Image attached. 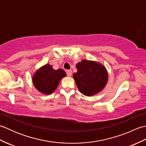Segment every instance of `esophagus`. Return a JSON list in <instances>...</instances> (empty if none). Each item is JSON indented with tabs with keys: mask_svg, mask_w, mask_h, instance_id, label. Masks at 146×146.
Returning <instances> with one entry per match:
<instances>
[{
	"mask_svg": "<svg viewBox=\"0 0 146 146\" xmlns=\"http://www.w3.org/2000/svg\"><path fill=\"white\" fill-rule=\"evenodd\" d=\"M66 74L68 76H71V75H72V71H71V70H66Z\"/></svg>",
	"mask_w": 146,
	"mask_h": 146,
	"instance_id": "obj_1",
	"label": "esophagus"
}]
</instances>
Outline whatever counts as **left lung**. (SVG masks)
<instances>
[{
    "label": "left lung",
    "instance_id": "1",
    "mask_svg": "<svg viewBox=\"0 0 146 146\" xmlns=\"http://www.w3.org/2000/svg\"><path fill=\"white\" fill-rule=\"evenodd\" d=\"M77 72L73 79L79 91L85 96H93L100 93L108 82L107 70L97 61L83 60L76 64Z\"/></svg>",
    "mask_w": 146,
    "mask_h": 146
}]
</instances>
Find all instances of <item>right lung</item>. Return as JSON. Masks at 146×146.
I'll list each match as a JSON object with an SVG mask.
<instances>
[{"instance_id":"add662e5","label":"right lung","mask_w":146,"mask_h":146,"mask_svg":"<svg viewBox=\"0 0 146 146\" xmlns=\"http://www.w3.org/2000/svg\"><path fill=\"white\" fill-rule=\"evenodd\" d=\"M66 76L63 69L54 70L52 65L46 64L33 74L32 81L35 87L41 94L50 95L54 92L61 79Z\"/></svg>"}]
</instances>
